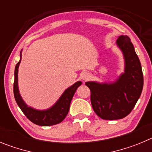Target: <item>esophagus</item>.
<instances>
[{"instance_id":"obj_1","label":"esophagus","mask_w":152,"mask_h":152,"mask_svg":"<svg viewBox=\"0 0 152 152\" xmlns=\"http://www.w3.org/2000/svg\"><path fill=\"white\" fill-rule=\"evenodd\" d=\"M82 78H83V80H87V79H88V78H89V75L87 73H84L83 74V76H82Z\"/></svg>"}]
</instances>
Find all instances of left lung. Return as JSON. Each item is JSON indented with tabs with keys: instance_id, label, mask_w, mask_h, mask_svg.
Masks as SVG:
<instances>
[{
	"instance_id": "obj_1",
	"label": "left lung",
	"mask_w": 152,
	"mask_h": 152,
	"mask_svg": "<svg viewBox=\"0 0 152 152\" xmlns=\"http://www.w3.org/2000/svg\"><path fill=\"white\" fill-rule=\"evenodd\" d=\"M117 45L124 56V73L114 83H86L91 91L93 110L104 120L126 117L134 108L143 88L142 66L130 39L127 35H120Z\"/></svg>"
}]
</instances>
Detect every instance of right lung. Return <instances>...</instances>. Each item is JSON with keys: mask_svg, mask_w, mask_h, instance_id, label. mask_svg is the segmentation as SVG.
I'll return each instance as SVG.
<instances>
[{"mask_svg": "<svg viewBox=\"0 0 152 152\" xmlns=\"http://www.w3.org/2000/svg\"><path fill=\"white\" fill-rule=\"evenodd\" d=\"M22 54L20 52V60L16 65L14 72V83H13V94L16 103L20 107L22 111L26 117L32 121L33 124L42 126H48L62 122L66 117L69 110L71 101L79 86H81L82 82H76L75 84L65 90L59 100L54 106L45 110H39L27 106L23 102L19 92L18 88V68L21 62Z\"/></svg>", "mask_w": 152, "mask_h": 152, "instance_id": "add662e5", "label": "right lung"}]
</instances>
